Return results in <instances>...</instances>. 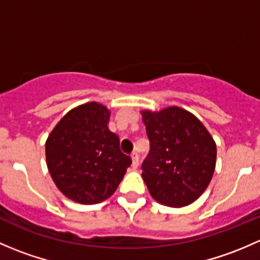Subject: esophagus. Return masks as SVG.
Here are the masks:
<instances>
[{"label": "esophagus", "instance_id": "1", "mask_svg": "<svg viewBox=\"0 0 260 260\" xmlns=\"http://www.w3.org/2000/svg\"><path fill=\"white\" fill-rule=\"evenodd\" d=\"M131 157H132V166L137 169L138 165H140V156H138V153H132Z\"/></svg>", "mask_w": 260, "mask_h": 260}]
</instances>
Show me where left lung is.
<instances>
[{"label":"left lung","mask_w":260,"mask_h":260,"mask_svg":"<svg viewBox=\"0 0 260 260\" xmlns=\"http://www.w3.org/2000/svg\"><path fill=\"white\" fill-rule=\"evenodd\" d=\"M141 113L151 146L142 164L149 193L162 205H190L214 175L215 141L195 115L179 107Z\"/></svg>","instance_id":"obj_1"}]
</instances>
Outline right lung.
<instances>
[{"mask_svg": "<svg viewBox=\"0 0 260 260\" xmlns=\"http://www.w3.org/2000/svg\"><path fill=\"white\" fill-rule=\"evenodd\" d=\"M109 115L96 102L81 104L60 119L46 140L52 181L75 203L91 205L111 198L132 164L109 131Z\"/></svg>", "mask_w": 260, "mask_h": 260, "instance_id": "add662e5", "label": "right lung"}]
</instances>
